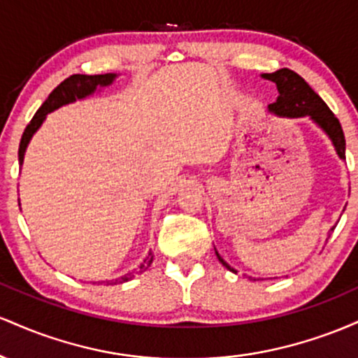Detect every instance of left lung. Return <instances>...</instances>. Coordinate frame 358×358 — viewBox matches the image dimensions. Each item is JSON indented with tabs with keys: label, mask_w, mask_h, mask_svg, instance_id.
<instances>
[{
	"label": "left lung",
	"mask_w": 358,
	"mask_h": 358,
	"mask_svg": "<svg viewBox=\"0 0 358 358\" xmlns=\"http://www.w3.org/2000/svg\"><path fill=\"white\" fill-rule=\"evenodd\" d=\"M262 77L273 80L278 85L279 96L276 102L269 106L271 110H274L279 116H310L327 131V134L331 138L336 148V153H338L340 158L345 159V136L340 121L331 113L330 108L324 104L322 97L306 84V80L301 76H298L296 72L289 71V69H279L273 73H264ZM217 257L225 268L236 273L219 254H217Z\"/></svg>",
	"instance_id": "left-lung-1"
}]
</instances>
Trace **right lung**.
<instances>
[{
    "label": "right lung",
    "instance_id": "obj_1",
    "mask_svg": "<svg viewBox=\"0 0 358 358\" xmlns=\"http://www.w3.org/2000/svg\"><path fill=\"white\" fill-rule=\"evenodd\" d=\"M114 73H101V76H82V73H73V76L67 77L64 82H60L55 89L52 90L50 96L47 97V101L43 102L42 108L35 113V116L31 117L30 124L24 127V133L22 136V141H20V148H18V159H20V165L23 163V155L24 150H27L28 141L30 138L34 136V133L38 129L40 124L43 122L45 116L48 113H52L53 109L60 108V106L69 104V102L76 101V99H82V97L89 96L90 92L96 90L97 85H109L110 82L114 80ZM148 257H151V254ZM151 262V261H150ZM145 271V266H141L136 271V274L143 273ZM133 278V274H127V276L119 279V282L127 281V279Z\"/></svg>",
    "mask_w": 358,
    "mask_h": 358
}]
</instances>
